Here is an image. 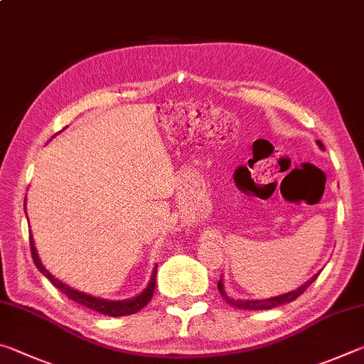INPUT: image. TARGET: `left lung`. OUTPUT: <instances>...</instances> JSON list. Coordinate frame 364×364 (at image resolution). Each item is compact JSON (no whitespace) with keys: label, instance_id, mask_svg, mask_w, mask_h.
Listing matches in <instances>:
<instances>
[{"label":"left lung","instance_id":"1","mask_svg":"<svg viewBox=\"0 0 364 364\" xmlns=\"http://www.w3.org/2000/svg\"><path fill=\"white\" fill-rule=\"evenodd\" d=\"M318 146L324 149V146L321 141H316ZM319 274V273H318ZM318 274L313 276L311 279H308L304 286H300L299 289H295L292 292H287V294H282V295H276V297H269V299H263V300H234L230 299L225 292V287H223V281H218V291L221 294V297H223L228 304L239 308V310H269V308H274V306H279V305H284L289 304V301H292L299 297V295L304 294L308 287L311 286V282L318 278Z\"/></svg>","mask_w":364,"mask_h":364}]
</instances>
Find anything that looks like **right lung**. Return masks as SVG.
<instances>
[{
	"label": "right lung",
	"instance_id": "1",
	"mask_svg": "<svg viewBox=\"0 0 364 364\" xmlns=\"http://www.w3.org/2000/svg\"><path fill=\"white\" fill-rule=\"evenodd\" d=\"M30 250H32V258H33L35 267L40 269V273L45 274L46 278L53 282L54 287L59 289V291L63 292V294H65L70 300L77 301V304L83 305L86 308H91V310H95L97 313H102V315H107V316L133 315V313L139 311L141 308H144L147 304H149L151 299H152V295H154V289H156L157 267L154 268V271H152L149 284H147V287L144 289V291L141 292L139 295H136V297H134V299H128V300H106V299H97V297H93V295L78 292V291H75V289H72L70 286H67V284H64V282H60L58 278H54V276L49 273V271L45 267H43V263H41V260L38 258V254H36L32 234H30Z\"/></svg>",
	"mask_w": 364,
	"mask_h": 364
}]
</instances>
